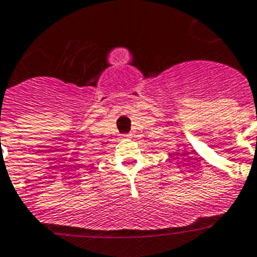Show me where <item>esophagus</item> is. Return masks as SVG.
<instances>
[{
	"label": "esophagus",
	"instance_id": "esophagus-1",
	"mask_svg": "<svg viewBox=\"0 0 257 257\" xmlns=\"http://www.w3.org/2000/svg\"><path fill=\"white\" fill-rule=\"evenodd\" d=\"M125 137H126V139H132L133 136L132 135H126V136H125Z\"/></svg>",
	"mask_w": 257,
	"mask_h": 257
}]
</instances>
